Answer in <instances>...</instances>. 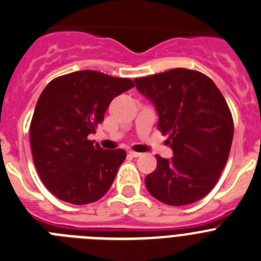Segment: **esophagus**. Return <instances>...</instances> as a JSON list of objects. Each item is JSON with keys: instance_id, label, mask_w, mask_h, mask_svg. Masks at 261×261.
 Wrapping results in <instances>:
<instances>
[{"instance_id": "esophagus-1", "label": "esophagus", "mask_w": 261, "mask_h": 261, "mask_svg": "<svg viewBox=\"0 0 261 261\" xmlns=\"http://www.w3.org/2000/svg\"><path fill=\"white\" fill-rule=\"evenodd\" d=\"M128 155H130V156H132V158H137V156H141V153H137V151L129 150L128 151Z\"/></svg>"}]
</instances>
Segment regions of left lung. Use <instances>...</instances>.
I'll return each instance as SVG.
<instances>
[{"instance_id": "1", "label": "left lung", "mask_w": 261, "mask_h": 261, "mask_svg": "<svg viewBox=\"0 0 261 261\" xmlns=\"http://www.w3.org/2000/svg\"><path fill=\"white\" fill-rule=\"evenodd\" d=\"M135 82L155 105L158 129L174 151L170 161L155 155L156 168L145 177L147 191L172 206L199 201L217 184L231 149L234 121L225 98L208 75L191 69Z\"/></svg>"}]
</instances>
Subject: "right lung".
Returning a JSON list of instances; mask_svg holds the SVG:
<instances>
[{
	"label": "right lung",
	"mask_w": 261,
	"mask_h": 261,
	"mask_svg": "<svg viewBox=\"0 0 261 261\" xmlns=\"http://www.w3.org/2000/svg\"><path fill=\"white\" fill-rule=\"evenodd\" d=\"M133 86L129 78L80 70L55 78L43 90L30 142L36 171L57 199L85 205L110 190L125 150H103L87 137L102 124L111 100Z\"/></svg>",
	"instance_id": "obj_1"
}]
</instances>
